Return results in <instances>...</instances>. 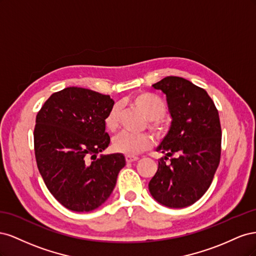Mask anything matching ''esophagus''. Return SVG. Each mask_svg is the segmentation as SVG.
Returning <instances> with one entry per match:
<instances>
[{"instance_id": "obj_1", "label": "esophagus", "mask_w": 256, "mask_h": 256, "mask_svg": "<svg viewBox=\"0 0 256 256\" xmlns=\"http://www.w3.org/2000/svg\"><path fill=\"white\" fill-rule=\"evenodd\" d=\"M138 157H136V156H126V161L127 162H134V161H138Z\"/></svg>"}]
</instances>
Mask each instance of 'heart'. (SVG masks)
Returning a JSON list of instances; mask_svg holds the SVG:
<instances>
[{
	"instance_id": "b5f03b06",
	"label": "heart",
	"mask_w": 256,
	"mask_h": 256,
	"mask_svg": "<svg viewBox=\"0 0 256 256\" xmlns=\"http://www.w3.org/2000/svg\"><path fill=\"white\" fill-rule=\"evenodd\" d=\"M132 104L142 112L145 118L148 120V127L154 134H162L166 131V122L164 114L166 112V104L159 96L152 92H141L132 98ZM104 125L108 131L114 132L118 130V108L114 106L108 112L104 118ZM113 150L118 152L136 156L142 152L148 150L152 146V138L147 134H134L122 132L113 140Z\"/></svg>"
}]
</instances>
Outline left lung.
Wrapping results in <instances>:
<instances>
[{"mask_svg": "<svg viewBox=\"0 0 256 256\" xmlns=\"http://www.w3.org/2000/svg\"><path fill=\"white\" fill-rule=\"evenodd\" d=\"M152 86L166 95L172 124L157 148L166 157L160 159L148 189L162 205L187 207L204 196L219 166V112L204 88L180 76H166Z\"/></svg>", "mask_w": 256, "mask_h": 256, "instance_id": "1", "label": "left lung"}]
</instances>
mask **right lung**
<instances>
[{
    "instance_id": "right-lung-1",
    "label": "right lung",
    "mask_w": 256,
    "mask_h": 256,
    "mask_svg": "<svg viewBox=\"0 0 256 256\" xmlns=\"http://www.w3.org/2000/svg\"><path fill=\"white\" fill-rule=\"evenodd\" d=\"M114 102L82 88L53 92L36 115L37 168L51 194L72 212H90L110 196L122 154H100L110 144L104 118Z\"/></svg>"
}]
</instances>
